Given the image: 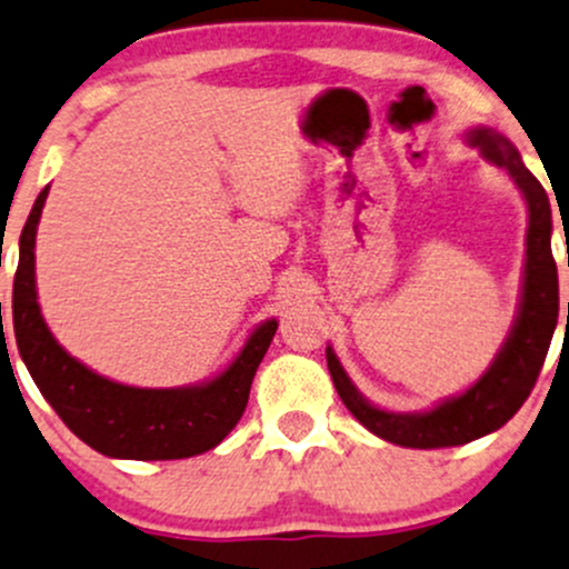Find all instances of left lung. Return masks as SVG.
<instances>
[{
  "mask_svg": "<svg viewBox=\"0 0 569 569\" xmlns=\"http://www.w3.org/2000/svg\"><path fill=\"white\" fill-rule=\"evenodd\" d=\"M466 141L480 149L482 158L512 177V182L523 193L526 209H529L521 305H518L516 325L501 343L499 355L466 392L452 395L428 411L400 415V411L379 409L368 398H362V392L351 385L349 373L335 357L332 346H327V368H330L332 385L346 409L379 439L400 447H415V450L469 445L512 420V415L521 409L540 376L556 330V319H559V274H556L551 253L553 220L546 188L526 169L521 152L496 130L471 128L466 133Z\"/></svg>",
  "mask_w": 569,
  "mask_h": 569,
  "instance_id": "left-lung-1",
  "label": "left lung"
}]
</instances>
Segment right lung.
I'll return each mask as SVG.
<instances>
[{"label": "right lung", "instance_id": "1", "mask_svg": "<svg viewBox=\"0 0 569 569\" xmlns=\"http://www.w3.org/2000/svg\"><path fill=\"white\" fill-rule=\"evenodd\" d=\"M48 188L40 190L18 242L13 332L34 385L76 436L100 456L128 460L193 458L218 447L242 417L250 385L278 321L267 319L214 379L193 387L147 390L94 373L70 357L48 330L34 289V237Z\"/></svg>", "mask_w": 569, "mask_h": 569}]
</instances>
